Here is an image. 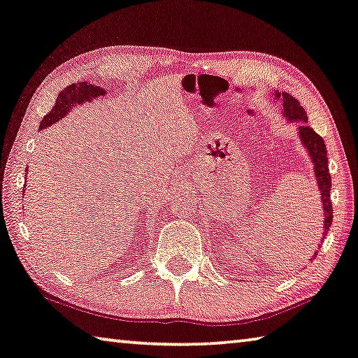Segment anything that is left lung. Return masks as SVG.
Instances as JSON below:
<instances>
[{
  "mask_svg": "<svg viewBox=\"0 0 358 358\" xmlns=\"http://www.w3.org/2000/svg\"><path fill=\"white\" fill-rule=\"evenodd\" d=\"M275 99L282 102L283 106V117L291 123H298V134L302 147L309 153L310 162L313 163V174H315L318 190H320L322 210H323V230H322V241L325 240L329 227L333 222V206L329 192H331V176L328 171V157L325 141L307 124V113L302 108L299 101H296L288 92H275ZM317 252H313V257Z\"/></svg>",
  "mask_w": 358,
  "mask_h": 358,
  "instance_id": "8db88e82",
  "label": "left lung"
}]
</instances>
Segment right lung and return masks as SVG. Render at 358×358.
<instances>
[{
	"label": "right lung",
	"instance_id": "add662e5",
	"mask_svg": "<svg viewBox=\"0 0 358 358\" xmlns=\"http://www.w3.org/2000/svg\"><path fill=\"white\" fill-rule=\"evenodd\" d=\"M106 94L107 91L101 86H96V83L92 85V83H86V81H81V83L67 86L64 91L59 92L57 101L51 108V112L45 115V118L41 120L40 129L57 123L59 120H62L65 117V115H69V112L73 107L81 106V103L85 102H91L94 101L96 97H101Z\"/></svg>",
	"mask_w": 358,
	"mask_h": 358
}]
</instances>
